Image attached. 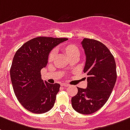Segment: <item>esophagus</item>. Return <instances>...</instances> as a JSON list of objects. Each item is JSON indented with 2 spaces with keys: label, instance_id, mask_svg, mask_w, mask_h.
Segmentation results:
<instances>
[{
  "label": "esophagus",
  "instance_id": "obj_1",
  "mask_svg": "<svg viewBox=\"0 0 130 130\" xmlns=\"http://www.w3.org/2000/svg\"><path fill=\"white\" fill-rule=\"evenodd\" d=\"M70 85L67 84V83H61V86H63V87H68Z\"/></svg>",
  "mask_w": 130,
  "mask_h": 130
}]
</instances>
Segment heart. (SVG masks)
<instances>
[{
	"label": "heart",
	"instance_id": "b5f03b06",
	"mask_svg": "<svg viewBox=\"0 0 130 130\" xmlns=\"http://www.w3.org/2000/svg\"><path fill=\"white\" fill-rule=\"evenodd\" d=\"M65 50L66 54H68L69 56L73 55L75 53H79V50L76 46L74 45H67L65 47ZM54 54H55V50H52L50 53L49 54V56H48V60L51 61V60H53L54 58Z\"/></svg>",
	"mask_w": 130,
	"mask_h": 130
}]
</instances>
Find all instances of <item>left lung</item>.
<instances>
[{"label":"left lung","mask_w":130,"mask_h":130,"mask_svg":"<svg viewBox=\"0 0 130 130\" xmlns=\"http://www.w3.org/2000/svg\"><path fill=\"white\" fill-rule=\"evenodd\" d=\"M81 45L86 56L83 72L87 75V86L77 87L72 105L80 114H90L101 109L111 95L117 78L116 62L109 49L100 41L84 38Z\"/></svg>","instance_id":"8db88e82"}]
</instances>
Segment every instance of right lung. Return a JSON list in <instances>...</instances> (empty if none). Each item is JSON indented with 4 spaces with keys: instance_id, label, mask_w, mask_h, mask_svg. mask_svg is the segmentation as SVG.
<instances>
[{
    "instance_id": "right-lung-1",
    "label": "right lung",
    "mask_w": 130,
    "mask_h": 130,
    "mask_svg": "<svg viewBox=\"0 0 130 130\" xmlns=\"http://www.w3.org/2000/svg\"><path fill=\"white\" fill-rule=\"evenodd\" d=\"M67 40L39 36L24 43L15 54L10 69L11 83L18 101L28 111L43 114L54 106L60 85L43 81L41 70L46 67L53 48Z\"/></svg>"
}]
</instances>
